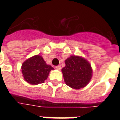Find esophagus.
Listing matches in <instances>:
<instances>
[{
  "mask_svg": "<svg viewBox=\"0 0 120 120\" xmlns=\"http://www.w3.org/2000/svg\"><path fill=\"white\" fill-rule=\"evenodd\" d=\"M55 68H56V69H58V70H60V69H61V66H60V65H57V66L55 67Z\"/></svg>",
  "mask_w": 120,
  "mask_h": 120,
  "instance_id": "esophagus-1",
  "label": "esophagus"
}]
</instances>
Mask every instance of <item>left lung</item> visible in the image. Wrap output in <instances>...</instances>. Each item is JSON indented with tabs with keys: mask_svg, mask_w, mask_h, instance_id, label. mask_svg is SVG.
<instances>
[{
	"mask_svg": "<svg viewBox=\"0 0 120 120\" xmlns=\"http://www.w3.org/2000/svg\"><path fill=\"white\" fill-rule=\"evenodd\" d=\"M65 66L62 69L66 85L75 89L85 87L93 76V69L86 58L71 55L65 60Z\"/></svg>",
	"mask_w": 120,
	"mask_h": 120,
	"instance_id": "obj_1",
	"label": "left lung"
}]
</instances>
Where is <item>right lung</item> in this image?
I'll return each instance as SVG.
<instances>
[{
	"mask_svg": "<svg viewBox=\"0 0 120 120\" xmlns=\"http://www.w3.org/2000/svg\"><path fill=\"white\" fill-rule=\"evenodd\" d=\"M21 69L25 81L31 85L44 83L50 71L54 69L51 65H47L39 55H34L24 61Z\"/></svg>",
	"mask_w": 120,
	"mask_h": 120,
	"instance_id": "obj_1",
	"label": "right lung"
}]
</instances>
